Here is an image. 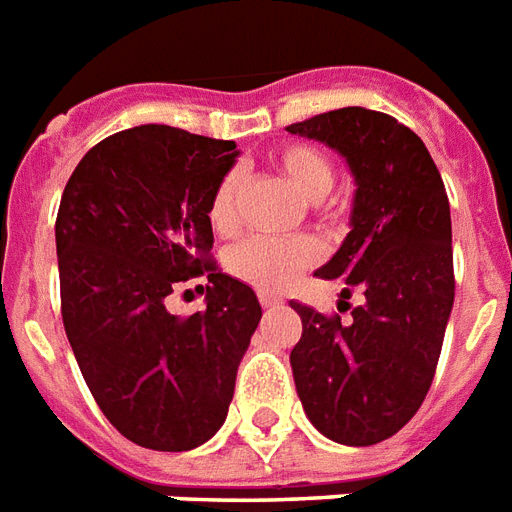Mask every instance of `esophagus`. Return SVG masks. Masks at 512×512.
I'll return each instance as SVG.
<instances>
[{"instance_id":"obj_1","label":"esophagus","mask_w":512,"mask_h":512,"mask_svg":"<svg viewBox=\"0 0 512 512\" xmlns=\"http://www.w3.org/2000/svg\"><path fill=\"white\" fill-rule=\"evenodd\" d=\"M260 305H263L265 311H271V308H281L284 300L281 297H273V295H260Z\"/></svg>"}]
</instances>
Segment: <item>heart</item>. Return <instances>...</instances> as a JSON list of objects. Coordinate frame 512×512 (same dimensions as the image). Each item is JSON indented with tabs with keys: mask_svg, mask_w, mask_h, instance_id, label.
<instances>
[{
	"mask_svg": "<svg viewBox=\"0 0 512 512\" xmlns=\"http://www.w3.org/2000/svg\"><path fill=\"white\" fill-rule=\"evenodd\" d=\"M271 164L287 180L300 199L321 201L332 188V164L327 154L311 143H287L273 151ZM239 193L241 175L228 172L217 183L209 199V225L217 233H231L239 223ZM319 260V247L311 239L297 241H265L247 239L236 244L225 257V265L233 276L247 281L263 292H279L295 279L297 273L311 268Z\"/></svg>",
	"mask_w": 512,
	"mask_h": 512,
	"instance_id": "obj_1",
	"label": "heart"
}]
</instances>
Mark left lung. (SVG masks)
<instances>
[{"label":"left lung","mask_w":512,"mask_h":512,"mask_svg":"<svg viewBox=\"0 0 512 512\" xmlns=\"http://www.w3.org/2000/svg\"><path fill=\"white\" fill-rule=\"evenodd\" d=\"M345 159L356 193L350 231L319 279L340 281L348 324L292 300L303 337L289 353L313 428L372 446L404 428L428 396L454 305L452 215L428 148L393 116L350 106L287 127ZM340 300V303H345Z\"/></svg>","instance_id":"1"}]
</instances>
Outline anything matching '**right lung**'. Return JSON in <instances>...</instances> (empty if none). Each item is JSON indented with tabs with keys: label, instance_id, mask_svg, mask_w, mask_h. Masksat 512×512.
<instances>
[{
	"label": "right lung",
	"instance_id": "obj_1",
	"mask_svg": "<svg viewBox=\"0 0 512 512\" xmlns=\"http://www.w3.org/2000/svg\"><path fill=\"white\" fill-rule=\"evenodd\" d=\"M236 143L140 124L90 148L55 220L63 327L87 388L124 438L188 452L223 428L263 308L212 260L209 199ZM208 273V308L166 311Z\"/></svg>",
	"mask_w": 512,
	"mask_h": 512
}]
</instances>
